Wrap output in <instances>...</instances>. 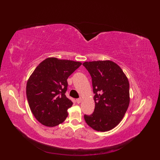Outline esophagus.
<instances>
[{
	"label": "esophagus",
	"mask_w": 160,
	"mask_h": 160,
	"mask_svg": "<svg viewBox=\"0 0 160 160\" xmlns=\"http://www.w3.org/2000/svg\"><path fill=\"white\" fill-rule=\"evenodd\" d=\"M76 101H77V103H78V104H79L81 101H82V99L81 98H79V99H76Z\"/></svg>",
	"instance_id": "34e87169"
}]
</instances>
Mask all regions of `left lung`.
<instances>
[{"label": "left lung", "mask_w": 160, "mask_h": 160, "mask_svg": "<svg viewBox=\"0 0 160 160\" xmlns=\"http://www.w3.org/2000/svg\"><path fill=\"white\" fill-rule=\"evenodd\" d=\"M90 73L95 93V110L84 115L89 126L108 132L121 122L129 107V83L121 67L109 60L84 62Z\"/></svg>", "instance_id": "1"}]
</instances>
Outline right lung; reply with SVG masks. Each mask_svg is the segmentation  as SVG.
I'll return each mask as SVG.
<instances>
[{
    "mask_svg": "<svg viewBox=\"0 0 160 160\" xmlns=\"http://www.w3.org/2000/svg\"><path fill=\"white\" fill-rule=\"evenodd\" d=\"M82 63L79 61L48 57L39 63L28 78L27 97L38 122L47 127L62 123L72 103L67 98V79Z\"/></svg>",
    "mask_w": 160,
    "mask_h": 160,
    "instance_id": "obj_1",
    "label": "right lung"
}]
</instances>
